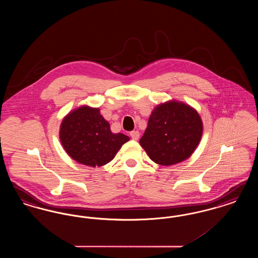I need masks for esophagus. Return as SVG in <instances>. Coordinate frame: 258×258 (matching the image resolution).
Segmentation results:
<instances>
[{
	"label": "esophagus",
	"instance_id": "obj_1",
	"mask_svg": "<svg viewBox=\"0 0 258 258\" xmlns=\"http://www.w3.org/2000/svg\"><path fill=\"white\" fill-rule=\"evenodd\" d=\"M130 135H131L132 139H134V140H137V139L139 138V135H140V134H139V132H138V131H134V132H132V133L130 134Z\"/></svg>",
	"mask_w": 258,
	"mask_h": 258
}]
</instances>
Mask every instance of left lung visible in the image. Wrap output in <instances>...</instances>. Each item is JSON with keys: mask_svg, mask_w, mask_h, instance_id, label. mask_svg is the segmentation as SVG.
<instances>
[{"mask_svg": "<svg viewBox=\"0 0 258 258\" xmlns=\"http://www.w3.org/2000/svg\"><path fill=\"white\" fill-rule=\"evenodd\" d=\"M202 132V121L197 111L184 103L169 101L152 112L139 142L153 161L172 165L190 157Z\"/></svg>", "mask_w": 258, "mask_h": 258, "instance_id": "obj_1", "label": "left lung"}]
</instances>
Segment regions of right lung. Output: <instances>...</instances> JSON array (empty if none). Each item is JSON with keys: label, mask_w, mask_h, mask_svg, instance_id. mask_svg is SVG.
<instances>
[{"label": "right lung", "mask_w": 258, "mask_h": 258, "mask_svg": "<svg viewBox=\"0 0 258 258\" xmlns=\"http://www.w3.org/2000/svg\"><path fill=\"white\" fill-rule=\"evenodd\" d=\"M60 139L74 160L96 167L113 160L130 138L123 134H113L98 108L82 106L63 119Z\"/></svg>", "instance_id": "obj_1"}]
</instances>
